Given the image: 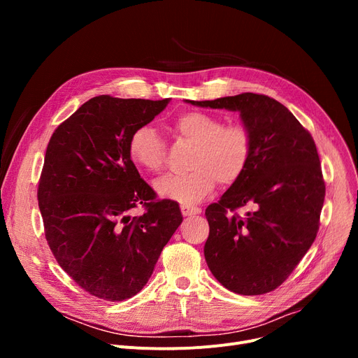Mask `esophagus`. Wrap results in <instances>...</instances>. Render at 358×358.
<instances>
[{"mask_svg": "<svg viewBox=\"0 0 358 358\" xmlns=\"http://www.w3.org/2000/svg\"><path fill=\"white\" fill-rule=\"evenodd\" d=\"M201 212V209L199 208H193V206H181V213L184 216H193V215H199Z\"/></svg>", "mask_w": 358, "mask_h": 358, "instance_id": "34e87169", "label": "esophagus"}]
</instances>
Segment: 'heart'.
<instances>
[{
    "label": "heart",
    "mask_w": 358,
    "mask_h": 358,
    "mask_svg": "<svg viewBox=\"0 0 358 358\" xmlns=\"http://www.w3.org/2000/svg\"><path fill=\"white\" fill-rule=\"evenodd\" d=\"M174 134L194 143L185 174H169L155 182L157 193L192 206L208 197L216 185L232 184L245 173L252 154V138L242 123L223 124V120L206 111H185L173 122ZM129 157L149 173L165 166L166 149L158 131L149 124L136 127L129 138Z\"/></svg>",
    "instance_id": "heart-1"
}]
</instances>
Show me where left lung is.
Segmentation results:
<instances>
[{
	"label": "left lung",
	"mask_w": 358,
	"mask_h": 358,
	"mask_svg": "<svg viewBox=\"0 0 358 358\" xmlns=\"http://www.w3.org/2000/svg\"><path fill=\"white\" fill-rule=\"evenodd\" d=\"M187 101L239 111L252 138L245 173L206 209V262L234 293L273 292L305 257L319 229L325 181L313 138L287 107L264 94ZM242 207L249 210L238 214Z\"/></svg>",
	"instance_id": "8db88e82"
}]
</instances>
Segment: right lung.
Here are the masks:
<instances>
[{"instance_id":"1","label":"right lung","mask_w":358,"mask_h":358,"mask_svg":"<svg viewBox=\"0 0 358 358\" xmlns=\"http://www.w3.org/2000/svg\"><path fill=\"white\" fill-rule=\"evenodd\" d=\"M165 100L99 96L61 123L49 141L37 200L48 245L90 294L120 302L139 293L182 222L178 204L157 200L129 157V138ZM142 203L145 213L130 217Z\"/></svg>"}]
</instances>
